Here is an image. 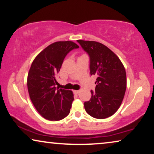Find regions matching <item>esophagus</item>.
I'll return each mask as SVG.
<instances>
[{
    "mask_svg": "<svg viewBox=\"0 0 154 154\" xmlns=\"http://www.w3.org/2000/svg\"><path fill=\"white\" fill-rule=\"evenodd\" d=\"M80 92L79 90H73V93L75 94H79Z\"/></svg>",
    "mask_w": 154,
    "mask_h": 154,
    "instance_id": "obj_1",
    "label": "esophagus"
}]
</instances>
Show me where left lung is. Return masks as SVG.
<instances>
[{"instance_id": "8db88e82", "label": "left lung", "mask_w": 154, "mask_h": 154, "mask_svg": "<svg viewBox=\"0 0 154 154\" xmlns=\"http://www.w3.org/2000/svg\"><path fill=\"white\" fill-rule=\"evenodd\" d=\"M90 57V74L97 76L95 92L85 101V111L92 117L106 119L117 112L126 89V74L123 64L112 51L103 44L78 40Z\"/></svg>"}]
</instances>
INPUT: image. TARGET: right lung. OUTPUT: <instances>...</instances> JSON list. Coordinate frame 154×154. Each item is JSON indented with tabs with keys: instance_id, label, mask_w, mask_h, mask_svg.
I'll return each mask as SVG.
<instances>
[{
	"instance_id": "right-lung-1",
	"label": "right lung",
	"mask_w": 154,
	"mask_h": 154,
	"mask_svg": "<svg viewBox=\"0 0 154 154\" xmlns=\"http://www.w3.org/2000/svg\"><path fill=\"white\" fill-rule=\"evenodd\" d=\"M79 46L71 41L51 44L39 53L31 64L27 80L31 101L40 115L50 121H59L70 112L73 94L59 89L56 76L66 55Z\"/></svg>"
}]
</instances>
